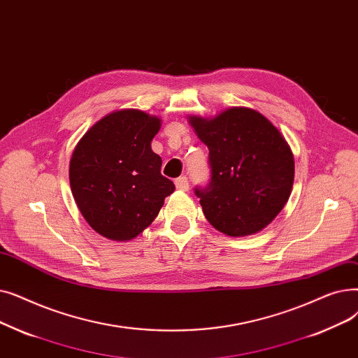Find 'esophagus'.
I'll return each instance as SVG.
<instances>
[{"mask_svg":"<svg viewBox=\"0 0 358 358\" xmlns=\"http://www.w3.org/2000/svg\"><path fill=\"white\" fill-rule=\"evenodd\" d=\"M175 185H176V188H178L179 191H188V189H189L188 178H186V176H180V178H178V179L175 180Z\"/></svg>","mask_w":358,"mask_h":358,"instance_id":"34e87169","label":"esophagus"}]
</instances>
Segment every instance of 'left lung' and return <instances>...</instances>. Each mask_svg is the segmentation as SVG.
<instances>
[{
	"instance_id": "1",
	"label": "left lung",
	"mask_w": 358,
	"mask_h": 358,
	"mask_svg": "<svg viewBox=\"0 0 358 358\" xmlns=\"http://www.w3.org/2000/svg\"><path fill=\"white\" fill-rule=\"evenodd\" d=\"M210 150V182L195 186L203 215L221 233L239 237L261 231L292 194L290 145L265 116L233 108L214 119L191 117Z\"/></svg>"
}]
</instances>
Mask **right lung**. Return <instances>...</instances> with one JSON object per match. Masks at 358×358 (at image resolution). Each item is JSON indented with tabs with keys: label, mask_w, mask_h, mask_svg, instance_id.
I'll return each instance as SVG.
<instances>
[{
	"label": "right lung",
	"mask_w": 358,
	"mask_h": 358,
	"mask_svg": "<svg viewBox=\"0 0 358 358\" xmlns=\"http://www.w3.org/2000/svg\"><path fill=\"white\" fill-rule=\"evenodd\" d=\"M160 119L140 110L113 112L74 148L70 185L87 223L112 241H131L148 227L175 191L151 150Z\"/></svg>",
	"instance_id": "right-lung-1"
}]
</instances>
